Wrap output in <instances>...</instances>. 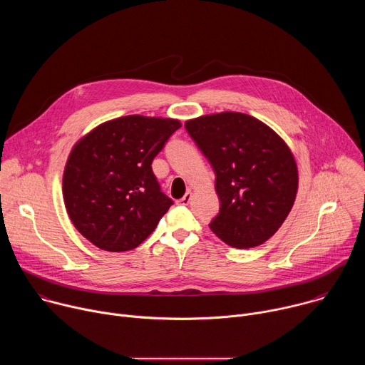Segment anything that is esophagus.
<instances>
[{"mask_svg": "<svg viewBox=\"0 0 365 365\" xmlns=\"http://www.w3.org/2000/svg\"><path fill=\"white\" fill-rule=\"evenodd\" d=\"M190 199H192V192H186L185 196L179 200V203H180V205H189Z\"/></svg>", "mask_w": 365, "mask_h": 365, "instance_id": "esophagus-1", "label": "esophagus"}]
</instances>
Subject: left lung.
Listing matches in <instances>:
<instances>
[{
  "label": "left lung",
  "instance_id": "1",
  "mask_svg": "<svg viewBox=\"0 0 365 365\" xmlns=\"http://www.w3.org/2000/svg\"><path fill=\"white\" fill-rule=\"evenodd\" d=\"M185 128L217 176L221 207L210 228L234 248L266 242L287 218L297 192V166L287 144L241 113L203 115Z\"/></svg>",
  "mask_w": 365,
  "mask_h": 365
}]
</instances>
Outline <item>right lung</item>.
I'll use <instances>...</instances> for the list:
<instances>
[{"instance_id":"1","label":"right lung","mask_w":365,"mask_h":365,"mask_svg":"<svg viewBox=\"0 0 365 365\" xmlns=\"http://www.w3.org/2000/svg\"><path fill=\"white\" fill-rule=\"evenodd\" d=\"M180 128L172 118L127 115L98 125L72 148L63 173V199L75 228L101 250L138 247L173 200L151 163Z\"/></svg>"}]
</instances>
